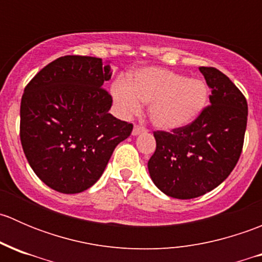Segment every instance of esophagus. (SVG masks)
<instances>
[{
    "label": "esophagus",
    "mask_w": 262,
    "mask_h": 262,
    "mask_svg": "<svg viewBox=\"0 0 262 262\" xmlns=\"http://www.w3.org/2000/svg\"><path fill=\"white\" fill-rule=\"evenodd\" d=\"M143 133H147V129L144 128L143 125H134L133 132H132V134H133L134 137L139 136V134H143Z\"/></svg>",
    "instance_id": "esophagus-1"
}]
</instances>
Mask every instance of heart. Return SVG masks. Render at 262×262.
<instances>
[{
  "label": "heart",
  "instance_id": "heart-1",
  "mask_svg": "<svg viewBox=\"0 0 262 262\" xmlns=\"http://www.w3.org/2000/svg\"><path fill=\"white\" fill-rule=\"evenodd\" d=\"M112 95L126 115L138 113L141 102L149 105L150 121L163 130L189 125L202 114L209 99L203 80L156 67L139 71L128 83L118 81L112 87Z\"/></svg>",
  "mask_w": 262,
  "mask_h": 262
}]
</instances>
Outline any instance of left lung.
Returning <instances> with one entry per match:
<instances>
[{
    "mask_svg": "<svg viewBox=\"0 0 262 262\" xmlns=\"http://www.w3.org/2000/svg\"><path fill=\"white\" fill-rule=\"evenodd\" d=\"M212 89L210 105L192 123L172 132L157 130L148 171L156 186L176 199L212 191L237 165L247 125V101L224 73L199 67Z\"/></svg>",
    "mask_w": 262,
    "mask_h": 262,
    "instance_id": "1",
    "label": "left lung"
}]
</instances>
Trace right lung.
<instances>
[{"label":"right lung","instance_id":"add662e5","mask_svg":"<svg viewBox=\"0 0 262 262\" xmlns=\"http://www.w3.org/2000/svg\"><path fill=\"white\" fill-rule=\"evenodd\" d=\"M101 58L66 55L39 71L24 90L20 139L29 165L50 189L77 194L104 172L133 124L109 113L112 78Z\"/></svg>","mask_w":262,"mask_h":262}]
</instances>
